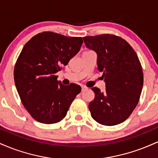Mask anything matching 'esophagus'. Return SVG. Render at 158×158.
Instances as JSON below:
<instances>
[{"label":"esophagus","mask_w":158,"mask_h":158,"mask_svg":"<svg viewBox=\"0 0 158 158\" xmlns=\"http://www.w3.org/2000/svg\"><path fill=\"white\" fill-rule=\"evenodd\" d=\"M87 89H88V88H86V87L85 86H81V90H82V91H85V90H86Z\"/></svg>","instance_id":"obj_1"}]
</instances>
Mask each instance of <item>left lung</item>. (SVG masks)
<instances>
[{
  "label": "left lung",
  "mask_w": 158,
  "mask_h": 158,
  "mask_svg": "<svg viewBox=\"0 0 158 158\" xmlns=\"http://www.w3.org/2000/svg\"><path fill=\"white\" fill-rule=\"evenodd\" d=\"M87 48L97 54V67L106 90L92 88L95 97L89 103L94 120L104 126L124 122L137 106L143 85L138 56L131 45L119 36L103 34L83 38Z\"/></svg>",
  "instance_id": "left-lung-1"
}]
</instances>
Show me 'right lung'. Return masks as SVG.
<instances>
[{
    "label": "right lung",
    "mask_w": 158,
    "mask_h": 158,
    "mask_svg": "<svg viewBox=\"0 0 158 158\" xmlns=\"http://www.w3.org/2000/svg\"><path fill=\"white\" fill-rule=\"evenodd\" d=\"M82 38L52 32L37 34L26 43L14 69L18 93L27 111L38 122L53 124L66 116L81 87L57 81L56 73L78 53Z\"/></svg>",
    "instance_id": "add662e5"
}]
</instances>
